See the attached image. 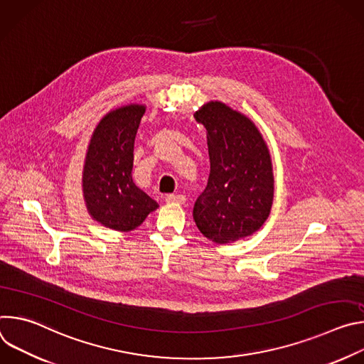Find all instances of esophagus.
Instances as JSON below:
<instances>
[{"instance_id": "1", "label": "esophagus", "mask_w": 364, "mask_h": 364, "mask_svg": "<svg viewBox=\"0 0 364 364\" xmlns=\"http://www.w3.org/2000/svg\"><path fill=\"white\" fill-rule=\"evenodd\" d=\"M166 201L167 203H178V204H183L186 201V197L183 194H168L166 197Z\"/></svg>"}]
</instances>
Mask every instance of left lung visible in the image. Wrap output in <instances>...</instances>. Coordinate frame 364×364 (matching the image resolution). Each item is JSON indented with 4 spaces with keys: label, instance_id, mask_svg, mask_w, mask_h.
Returning <instances> with one entry per match:
<instances>
[{
    "label": "left lung",
    "instance_id": "8db88e82",
    "mask_svg": "<svg viewBox=\"0 0 364 364\" xmlns=\"http://www.w3.org/2000/svg\"><path fill=\"white\" fill-rule=\"evenodd\" d=\"M207 131L210 176L198 196L193 219L218 245L245 239L267 222L274 201V170L269 148L246 115L220 100L194 112Z\"/></svg>",
    "mask_w": 364,
    "mask_h": 364
}]
</instances>
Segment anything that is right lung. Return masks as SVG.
<instances>
[{"instance_id": "obj_1", "label": "right lung", "mask_w": 364, "mask_h": 364, "mask_svg": "<svg viewBox=\"0 0 364 364\" xmlns=\"http://www.w3.org/2000/svg\"><path fill=\"white\" fill-rule=\"evenodd\" d=\"M145 109L129 103L109 111L97 122L86 151L82 190L87 213L117 232L134 230L160 207L132 180L134 142Z\"/></svg>"}]
</instances>
